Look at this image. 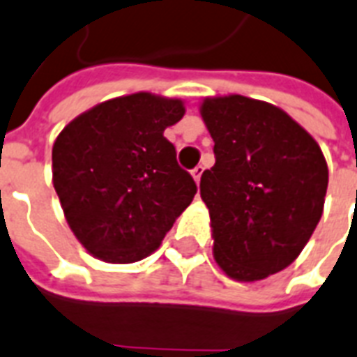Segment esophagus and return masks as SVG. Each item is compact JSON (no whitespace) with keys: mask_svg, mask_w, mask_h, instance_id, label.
<instances>
[{"mask_svg":"<svg viewBox=\"0 0 357 357\" xmlns=\"http://www.w3.org/2000/svg\"><path fill=\"white\" fill-rule=\"evenodd\" d=\"M202 171H204V167H202V165H197L195 169H192V175H193V178H195L197 184H199V182H201Z\"/></svg>","mask_w":357,"mask_h":357,"instance_id":"esophagus-1","label":"esophagus"}]
</instances>
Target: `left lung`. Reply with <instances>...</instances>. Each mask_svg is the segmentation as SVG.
<instances>
[{
  "label": "left lung",
  "instance_id": "1",
  "mask_svg": "<svg viewBox=\"0 0 357 357\" xmlns=\"http://www.w3.org/2000/svg\"><path fill=\"white\" fill-rule=\"evenodd\" d=\"M215 164L201 176L213 258L230 278L261 280L293 264L323 215L328 167L284 110L243 96L204 99Z\"/></svg>",
  "mask_w": 357,
  "mask_h": 357
}]
</instances>
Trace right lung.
Instances as JSON below:
<instances>
[{
  "instance_id": "obj_1",
  "label": "right lung",
  "mask_w": 357,
  "mask_h": 357,
  "mask_svg": "<svg viewBox=\"0 0 357 357\" xmlns=\"http://www.w3.org/2000/svg\"><path fill=\"white\" fill-rule=\"evenodd\" d=\"M178 99L147 92L105 101L71 121L53 145V186L66 221L88 252L132 264L158 249L193 195L165 127Z\"/></svg>"
}]
</instances>
